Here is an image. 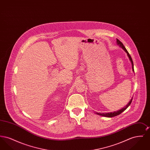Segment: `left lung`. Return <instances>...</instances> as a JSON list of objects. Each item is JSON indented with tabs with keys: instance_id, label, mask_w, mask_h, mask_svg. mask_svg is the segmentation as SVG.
I'll return each mask as SVG.
<instances>
[{
	"instance_id": "obj_1",
	"label": "left lung",
	"mask_w": 150,
	"mask_h": 150,
	"mask_svg": "<svg viewBox=\"0 0 150 150\" xmlns=\"http://www.w3.org/2000/svg\"><path fill=\"white\" fill-rule=\"evenodd\" d=\"M116 41H117V44L120 47H121L124 50H125V52L127 53V55H128L129 58V59H130V61H131V63H132V70H133V72H134V64H133V60H132V57L130 56V55L129 54L128 52L127 51V49L125 48V47L124 45H123V44L121 43V42H120L119 39H116ZM132 100H133V98L131 99V100H130V102H129L128 104L125 107L122 108V109L119 110V111H115V112H110V113H97V114L98 115H101V116H105V117H111L116 116H117V115H118L120 114L124 111H125V110L128 107V106H129V105H130L131 104V103H132Z\"/></svg>"
}]
</instances>
